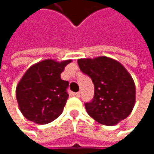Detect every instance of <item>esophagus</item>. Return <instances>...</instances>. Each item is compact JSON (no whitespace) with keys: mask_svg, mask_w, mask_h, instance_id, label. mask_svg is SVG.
<instances>
[{"mask_svg":"<svg viewBox=\"0 0 154 154\" xmlns=\"http://www.w3.org/2000/svg\"><path fill=\"white\" fill-rule=\"evenodd\" d=\"M80 94H81V93H80V92H77V93H75V95H76L77 97H80Z\"/></svg>","mask_w":154,"mask_h":154,"instance_id":"34e87169","label":"esophagus"}]
</instances>
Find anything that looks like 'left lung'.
<instances>
[{
	"label": "left lung",
	"instance_id": "1",
	"mask_svg": "<svg viewBox=\"0 0 154 154\" xmlns=\"http://www.w3.org/2000/svg\"><path fill=\"white\" fill-rule=\"evenodd\" d=\"M77 63L94 85V99L85 104L89 116L106 126L117 125L128 117L136 103V85L126 68L106 56L79 59Z\"/></svg>",
	"mask_w": 154,
	"mask_h": 154
}]
</instances>
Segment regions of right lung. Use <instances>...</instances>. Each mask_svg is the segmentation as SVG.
Returning <instances> with one entry per match:
<instances>
[{"mask_svg": "<svg viewBox=\"0 0 154 154\" xmlns=\"http://www.w3.org/2000/svg\"><path fill=\"white\" fill-rule=\"evenodd\" d=\"M71 61L47 59L25 72L17 85L16 97L19 110L26 119L45 125L62 113L69 98V82L62 80L60 74Z\"/></svg>", "mask_w": 154, "mask_h": 154, "instance_id": "add662e5", "label": "right lung"}]
</instances>
